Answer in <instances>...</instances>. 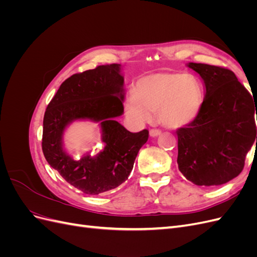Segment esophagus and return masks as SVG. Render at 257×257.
<instances>
[{"label":"esophagus","instance_id":"obj_1","mask_svg":"<svg viewBox=\"0 0 257 257\" xmlns=\"http://www.w3.org/2000/svg\"><path fill=\"white\" fill-rule=\"evenodd\" d=\"M161 134V130H158V128H151L150 130V136L151 137H157Z\"/></svg>","mask_w":257,"mask_h":257}]
</instances>
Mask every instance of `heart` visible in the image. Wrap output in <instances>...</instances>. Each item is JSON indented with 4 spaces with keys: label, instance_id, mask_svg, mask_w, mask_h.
<instances>
[{
    "label": "heart",
    "instance_id": "obj_1",
    "mask_svg": "<svg viewBox=\"0 0 257 257\" xmlns=\"http://www.w3.org/2000/svg\"><path fill=\"white\" fill-rule=\"evenodd\" d=\"M203 103V84L195 75L161 72L138 79L136 91L127 92L125 113L133 123L144 124L158 111L162 124L177 128L195 120Z\"/></svg>",
    "mask_w": 257,
    "mask_h": 257
}]
</instances>
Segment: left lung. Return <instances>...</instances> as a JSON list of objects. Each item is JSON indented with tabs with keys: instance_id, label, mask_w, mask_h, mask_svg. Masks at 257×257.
Returning a JSON list of instances; mask_svg holds the SVG:
<instances>
[{
	"instance_id": "obj_1",
	"label": "left lung",
	"mask_w": 257,
	"mask_h": 257,
	"mask_svg": "<svg viewBox=\"0 0 257 257\" xmlns=\"http://www.w3.org/2000/svg\"><path fill=\"white\" fill-rule=\"evenodd\" d=\"M206 94L197 118L177 130L179 170L196 185H220L237 177L256 136L257 103L230 69L189 63Z\"/></svg>"
}]
</instances>
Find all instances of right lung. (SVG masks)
Here are the masks:
<instances>
[{"label": "right lung", "mask_w": 257, "mask_h": 257, "mask_svg": "<svg viewBox=\"0 0 257 257\" xmlns=\"http://www.w3.org/2000/svg\"><path fill=\"white\" fill-rule=\"evenodd\" d=\"M120 64L99 65L74 74L60 85L44 115L42 149L48 164L76 189L89 195L112 190L126 180L149 131L131 133L115 121L123 113ZM101 122L104 149L95 157L74 161L61 148V135L74 119Z\"/></svg>", "instance_id": "obj_1"}]
</instances>
